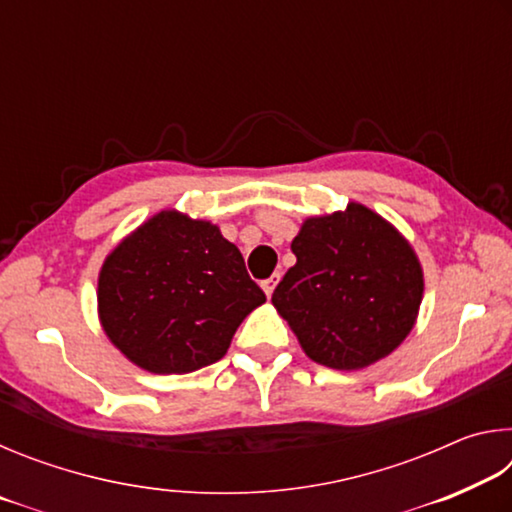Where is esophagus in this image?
Segmentation results:
<instances>
[{"label": "esophagus", "instance_id": "34e87169", "mask_svg": "<svg viewBox=\"0 0 512 512\" xmlns=\"http://www.w3.org/2000/svg\"><path fill=\"white\" fill-rule=\"evenodd\" d=\"M280 282V273H273L271 277H268V280H264L262 282V289H264V293L268 298H271V293H273V289H275V284Z\"/></svg>", "mask_w": 512, "mask_h": 512}]
</instances>
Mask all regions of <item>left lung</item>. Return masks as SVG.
<instances>
[{"instance_id": "left-lung-1", "label": "left lung", "mask_w": 512, "mask_h": 512, "mask_svg": "<svg viewBox=\"0 0 512 512\" xmlns=\"http://www.w3.org/2000/svg\"><path fill=\"white\" fill-rule=\"evenodd\" d=\"M291 266L273 305L311 361L361 370L384 359L415 325L424 277L391 223L361 203L311 216L291 241Z\"/></svg>"}]
</instances>
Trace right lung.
<instances>
[{
    "label": "right lung",
    "instance_id": "add662e5",
    "mask_svg": "<svg viewBox=\"0 0 512 512\" xmlns=\"http://www.w3.org/2000/svg\"><path fill=\"white\" fill-rule=\"evenodd\" d=\"M99 320L128 361L185 375L219 361L266 296L219 225L162 210L106 257Z\"/></svg>",
    "mask_w": 512,
    "mask_h": 512
}]
</instances>
